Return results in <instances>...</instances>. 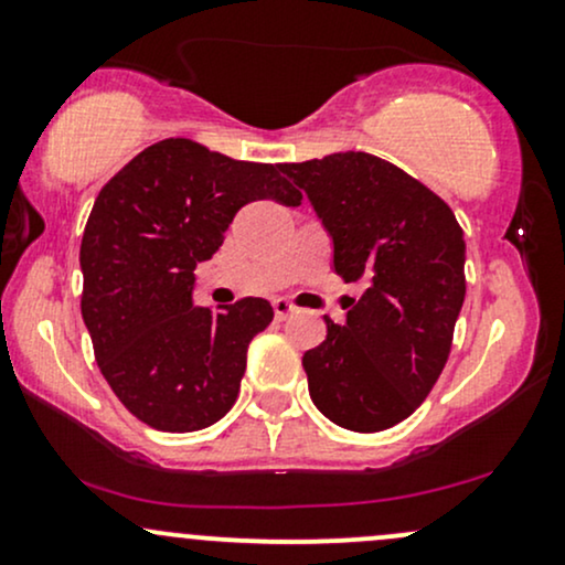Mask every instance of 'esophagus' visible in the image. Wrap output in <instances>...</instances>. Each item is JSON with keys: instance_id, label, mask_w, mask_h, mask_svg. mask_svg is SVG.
I'll list each match as a JSON object with an SVG mask.
<instances>
[{"instance_id": "34e87169", "label": "esophagus", "mask_w": 565, "mask_h": 565, "mask_svg": "<svg viewBox=\"0 0 565 565\" xmlns=\"http://www.w3.org/2000/svg\"><path fill=\"white\" fill-rule=\"evenodd\" d=\"M274 313H276L278 321L289 319V316L295 313V305H291L289 300H284V297H278V300H274Z\"/></svg>"}]
</instances>
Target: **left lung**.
<instances>
[{
    "mask_svg": "<svg viewBox=\"0 0 565 565\" xmlns=\"http://www.w3.org/2000/svg\"><path fill=\"white\" fill-rule=\"evenodd\" d=\"M334 242L342 281L369 284L348 321L302 355L323 417L380 433L414 414L449 359L465 302V236L451 206L364 151L281 164Z\"/></svg>",
    "mask_w": 565,
    "mask_h": 565,
    "instance_id": "8db88e82",
    "label": "left lung"
}]
</instances>
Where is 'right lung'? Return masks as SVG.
<instances>
[{
  "mask_svg": "<svg viewBox=\"0 0 565 565\" xmlns=\"http://www.w3.org/2000/svg\"><path fill=\"white\" fill-rule=\"evenodd\" d=\"M302 193L281 164L238 161L196 140L148 146L97 193L82 236V319L95 361L129 414L164 433L215 425L236 404L263 297L225 310L191 302L193 268L223 246L244 204Z\"/></svg>",
  "mask_w": 565,
  "mask_h": 565,
  "instance_id": "obj_1",
  "label": "right lung"
}]
</instances>
